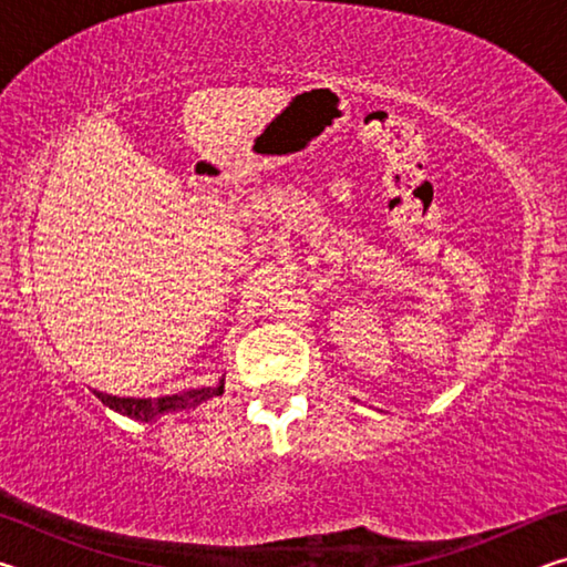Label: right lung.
I'll use <instances>...</instances> for the list:
<instances>
[{"label": "right lung", "instance_id": "add662e5", "mask_svg": "<svg viewBox=\"0 0 567 567\" xmlns=\"http://www.w3.org/2000/svg\"><path fill=\"white\" fill-rule=\"evenodd\" d=\"M225 392V382H219L217 388H203V390H187V392H177V395H165V398H150V400H140V398H117V395H107V392L94 390L104 405L122 412V415L150 422L155 420L162 412L169 410H187L195 408L199 402H205L215 395H223Z\"/></svg>", "mask_w": 567, "mask_h": 567}]
</instances>
